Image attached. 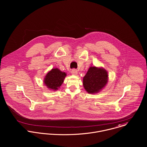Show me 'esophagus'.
<instances>
[{
	"label": "esophagus",
	"mask_w": 147,
	"mask_h": 147,
	"mask_svg": "<svg viewBox=\"0 0 147 147\" xmlns=\"http://www.w3.org/2000/svg\"><path fill=\"white\" fill-rule=\"evenodd\" d=\"M71 74L74 75H76L78 74V71L76 69H73L71 71Z\"/></svg>",
	"instance_id": "obj_1"
}]
</instances>
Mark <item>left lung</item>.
<instances>
[{
	"mask_svg": "<svg viewBox=\"0 0 147 147\" xmlns=\"http://www.w3.org/2000/svg\"><path fill=\"white\" fill-rule=\"evenodd\" d=\"M108 80V75L105 69L90 67L83 78L85 89L89 93H96L100 91Z\"/></svg>",
	"mask_w": 147,
	"mask_h": 147,
	"instance_id": "left-lung-1",
	"label": "left lung"
}]
</instances>
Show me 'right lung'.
<instances>
[{"mask_svg": "<svg viewBox=\"0 0 147 147\" xmlns=\"http://www.w3.org/2000/svg\"><path fill=\"white\" fill-rule=\"evenodd\" d=\"M66 74L58 68L52 69L46 75L44 80L45 84L50 89L55 90L61 86Z\"/></svg>", "mask_w": 147, "mask_h": 147, "instance_id": "add662e5", "label": "right lung"}]
</instances>
